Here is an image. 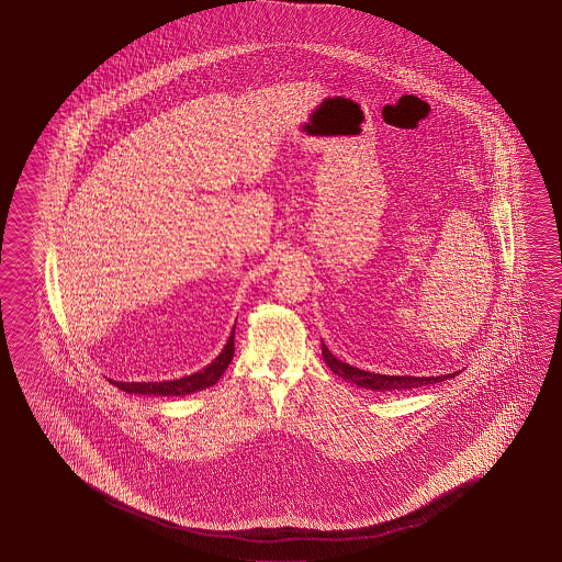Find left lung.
Instances as JSON below:
<instances>
[{
  "label": "left lung",
  "instance_id": "left-lung-1",
  "mask_svg": "<svg viewBox=\"0 0 562 562\" xmlns=\"http://www.w3.org/2000/svg\"><path fill=\"white\" fill-rule=\"evenodd\" d=\"M323 357L327 367L337 374V376L345 378L355 382L360 389L370 390H409L419 389V386H428V384H436V382H443L448 378H453L460 372H453V374H446V376H386V374H374V372H368V370H360V368L350 367L347 362L338 360L335 355H330V350L325 347L323 342Z\"/></svg>",
  "mask_w": 562,
  "mask_h": 562
}]
</instances>
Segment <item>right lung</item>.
Segmentation results:
<instances>
[{
    "label": "right lung",
    "mask_w": 562,
    "mask_h": 562,
    "mask_svg": "<svg viewBox=\"0 0 562 562\" xmlns=\"http://www.w3.org/2000/svg\"><path fill=\"white\" fill-rule=\"evenodd\" d=\"M234 335L235 327L232 330V337L222 350V355L215 358L210 367L195 372L192 376L168 380V382H114V380H111V382L116 389L128 392V394H153V396H184V394H192L198 390L210 389L224 374L225 368L229 367V362L234 358Z\"/></svg>",
    "instance_id": "add662e5"
}]
</instances>
